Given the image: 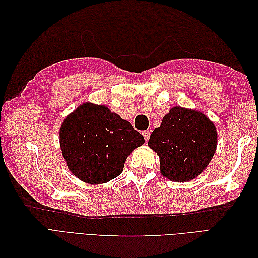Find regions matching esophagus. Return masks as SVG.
Returning <instances> with one entry per match:
<instances>
[{"label":"esophagus","instance_id":"1","mask_svg":"<svg viewBox=\"0 0 258 258\" xmlns=\"http://www.w3.org/2000/svg\"><path fill=\"white\" fill-rule=\"evenodd\" d=\"M142 135H143V137H144V140L147 142L148 139H150V131H148V130H144V131L142 132Z\"/></svg>","mask_w":258,"mask_h":258}]
</instances>
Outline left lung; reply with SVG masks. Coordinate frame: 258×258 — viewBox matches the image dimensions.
Masks as SVG:
<instances>
[{
  "label": "left lung",
  "instance_id": "8db88e82",
  "mask_svg": "<svg viewBox=\"0 0 258 258\" xmlns=\"http://www.w3.org/2000/svg\"><path fill=\"white\" fill-rule=\"evenodd\" d=\"M216 143L215 126L206 115L175 106L152 132L148 146L159 156L163 176L187 182L207 168Z\"/></svg>",
  "mask_w": 258,
  "mask_h": 258
}]
</instances>
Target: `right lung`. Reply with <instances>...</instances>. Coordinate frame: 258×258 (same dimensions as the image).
<instances>
[{
  "mask_svg": "<svg viewBox=\"0 0 258 258\" xmlns=\"http://www.w3.org/2000/svg\"><path fill=\"white\" fill-rule=\"evenodd\" d=\"M143 136L107 106L84 103L60 128V146L70 171L89 184H102L118 176Z\"/></svg>",
  "mask_w": 258,
  "mask_h": 258,
  "instance_id": "right-lung-1",
  "label": "right lung"
}]
</instances>
